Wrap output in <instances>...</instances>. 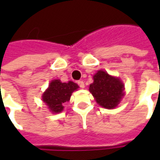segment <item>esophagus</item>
Instances as JSON below:
<instances>
[{
  "label": "esophagus",
  "instance_id": "esophagus-1",
  "mask_svg": "<svg viewBox=\"0 0 160 160\" xmlns=\"http://www.w3.org/2000/svg\"><path fill=\"white\" fill-rule=\"evenodd\" d=\"M78 85L80 86V88H84L85 87V84H84L83 80H79L78 81Z\"/></svg>",
  "mask_w": 160,
  "mask_h": 160
}]
</instances>
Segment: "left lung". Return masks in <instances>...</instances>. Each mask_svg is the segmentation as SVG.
<instances>
[{
	"mask_svg": "<svg viewBox=\"0 0 160 160\" xmlns=\"http://www.w3.org/2000/svg\"><path fill=\"white\" fill-rule=\"evenodd\" d=\"M89 91L100 106L114 109L124 96V85L119 78L111 76L103 70L94 74Z\"/></svg>",
	"mask_w": 160,
	"mask_h": 160,
	"instance_id": "8db88e82",
	"label": "left lung"
}]
</instances>
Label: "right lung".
Wrapping results in <instances>:
<instances>
[{
  "label": "right lung",
  "mask_w": 160,
  "mask_h": 160,
  "mask_svg": "<svg viewBox=\"0 0 160 160\" xmlns=\"http://www.w3.org/2000/svg\"><path fill=\"white\" fill-rule=\"evenodd\" d=\"M78 88L79 86L73 81L62 83L60 80H54L42 94V101L52 113H60L63 111L64 104L70 100L73 92Z\"/></svg>",
  "instance_id": "obj_1"
}]
</instances>
